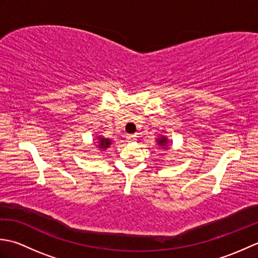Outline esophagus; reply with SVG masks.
Wrapping results in <instances>:
<instances>
[{
	"label": "esophagus",
	"instance_id": "obj_1",
	"mask_svg": "<svg viewBox=\"0 0 258 258\" xmlns=\"http://www.w3.org/2000/svg\"><path fill=\"white\" fill-rule=\"evenodd\" d=\"M126 140H127L128 142H134L136 140V135L134 134H128L127 136H126Z\"/></svg>",
	"mask_w": 258,
	"mask_h": 258
}]
</instances>
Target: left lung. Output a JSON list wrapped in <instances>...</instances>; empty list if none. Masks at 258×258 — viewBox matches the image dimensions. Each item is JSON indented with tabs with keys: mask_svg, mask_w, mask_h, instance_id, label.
Masks as SVG:
<instances>
[{
	"mask_svg": "<svg viewBox=\"0 0 258 258\" xmlns=\"http://www.w3.org/2000/svg\"><path fill=\"white\" fill-rule=\"evenodd\" d=\"M157 141H158V144H160V145H165L166 142H167V140L165 138H161V139H158Z\"/></svg>",
	"mask_w": 258,
	"mask_h": 258,
	"instance_id": "left-lung-1",
	"label": "left lung"
}]
</instances>
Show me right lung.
<instances>
[{
  "instance_id": "1",
  "label": "right lung",
  "mask_w": 258,
  "mask_h": 258,
  "mask_svg": "<svg viewBox=\"0 0 258 258\" xmlns=\"http://www.w3.org/2000/svg\"><path fill=\"white\" fill-rule=\"evenodd\" d=\"M108 145H111V140H107V139H100V147L101 149H106L108 147Z\"/></svg>"
}]
</instances>
